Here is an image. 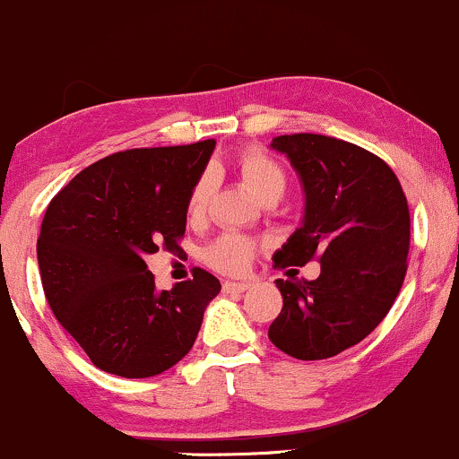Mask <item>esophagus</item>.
<instances>
[{
	"label": "esophagus",
	"instance_id": "1",
	"mask_svg": "<svg viewBox=\"0 0 459 459\" xmlns=\"http://www.w3.org/2000/svg\"><path fill=\"white\" fill-rule=\"evenodd\" d=\"M252 284L250 282H233V281H226L222 284V291L224 293H233V296H239V293H244L250 289Z\"/></svg>",
	"mask_w": 459,
	"mask_h": 459
}]
</instances>
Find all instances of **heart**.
Returning <instances> with one entry per match:
<instances>
[{"mask_svg":"<svg viewBox=\"0 0 459 459\" xmlns=\"http://www.w3.org/2000/svg\"><path fill=\"white\" fill-rule=\"evenodd\" d=\"M239 175L244 178L246 187L265 204H273L276 200H281L284 196V192H287L289 178L282 163L273 160L270 152L256 149V146L241 152ZM213 183L215 175L212 170H204L203 175L198 177V181L194 183L186 207L187 218L192 220V222H198V220H203V215L207 213V204L209 198H212ZM255 255L256 241L239 233L220 235L218 239L212 241L203 252L204 263L222 273L246 272L247 265L255 259Z\"/></svg>","mask_w":459,"mask_h":459,"instance_id":"obj_1","label":"heart"}]
</instances>
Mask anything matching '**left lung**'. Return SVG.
<instances>
[{"label":"left lung","instance_id":"left-lung-1","mask_svg":"<svg viewBox=\"0 0 459 459\" xmlns=\"http://www.w3.org/2000/svg\"><path fill=\"white\" fill-rule=\"evenodd\" d=\"M299 172L304 224L273 255V267L321 263L315 281L278 278L282 310L270 341L299 360H324L360 343L399 296L410 250V212L386 161L319 134L272 140Z\"/></svg>","mask_w":459,"mask_h":459}]
</instances>
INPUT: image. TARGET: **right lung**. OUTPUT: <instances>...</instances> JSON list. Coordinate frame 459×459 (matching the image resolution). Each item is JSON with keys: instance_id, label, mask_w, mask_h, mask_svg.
I'll return each mask as SVG.
<instances>
[{"instance_id": "obj_1", "label": "right lung", "mask_w": 459, "mask_h": 459, "mask_svg": "<svg viewBox=\"0 0 459 459\" xmlns=\"http://www.w3.org/2000/svg\"><path fill=\"white\" fill-rule=\"evenodd\" d=\"M213 149L203 140L114 152L51 198L36 246L45 298L101 371L151 377L192 350L222 284L194 267L189 281L157 291L144 256L178 247Z\"/></svg>"}]
</instances>
